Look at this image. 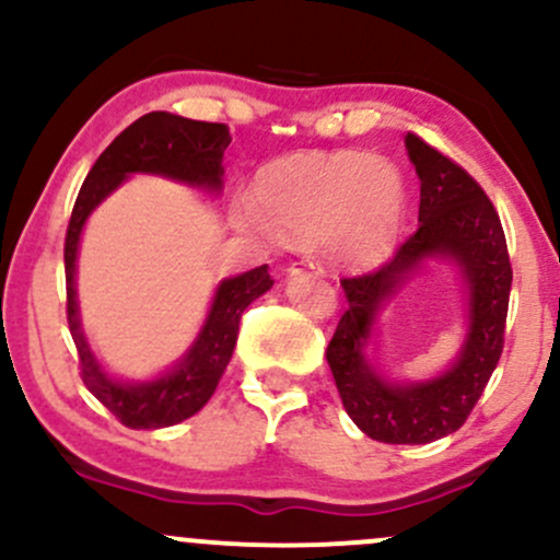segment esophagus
Instances as JSON below:
<instances>
[{
    "label": "esophagus",
    "instance_id": "esophagus-1",
    "mask_svg": "<svg viewBox=\"0 0 560 560\" xmlns=\"http://www.w3.org/2000/svg\"><path fill=\"white\" fill-rule=\"evenodd\" d=\"M305 271H311V273H318V276H324V266H318L316 260H300V262H294L292 268H289V273H305Z\"/></svg>",
    "mask_w": 560,
    "mask_h": 560
}]
</instances>
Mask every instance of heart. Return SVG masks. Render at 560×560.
Segmentation results:
<instances>
[{
	"mask_svg": "<svg viewBox=\"0 0 560 560\" xmlns=\"http://www.w3.org/2000/svg\"><path fill=\"white\" fill-rule=\"evenodd\" d=\"M255 210L289 236L318 234L337 258L371 262L395 244L408 189L395 163L363 152H298L262 165Z\"/></svg>",
	"mask_w": 560,
	"mask_h": 560,
	"instance_id": "obj_1",
	"label": "heart"
}]
</instances>
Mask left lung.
Segmentation results:
<instances>
[{
  "label": "left lung",
  "instance_id": "obj_1",
  "mask_svg": "<svg viewBox=\"0 0 560 560\" xmlns=\"http://www.w3.org/2000/svg\"><path fill=\"white\" fill-rule=\"evenodd\" d=\"M421 182L419 226L387 262L371 273L345 276L347 311L339 318L326 361L355 427L387 445H427L458 432L490 382L505 342L511 258L498 210L466 168L427 144L405 137ZM427 257H450L469 284V337L445 375L419 385H392L364 361L377 305Z\"/></svg>",
  "mask_w": 560,
  "mask_h": 560
}]
</instances>
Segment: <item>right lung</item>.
I'll list each match as a JSON object with an SVG mask.
<instances>
[{"mask_svg":"<svg viewBox=\"0 0 560 560\" xmlns=\"http://www.w3.org/2000/svg\"><path fill=\"white\" fill-rule=\"evenodd\" d=\"M231 141L226 124L189 120L173 113H147L133 120L113 144L96 158L89 171L66 234V292L68 326L79 350L81 378L86 389L128 429H163L195 416L213 397L223 371L234 352L244 307L273 287L268 266L226 279L218 287L213 307L199 331L197 342L171 374L144 384L115 382L100 369L89 350L79 324L75 302V253L83 223L96 205L118 186L128 173H160L178 182L221 189V160Z\"/></svg>","mask_w":560,"mask_h":560,"instance_id":"right-lung-1","label":"right lung"}]
</instances>
